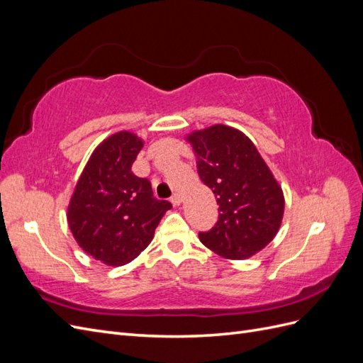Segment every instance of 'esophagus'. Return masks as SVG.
Listing matches in <instances>:
<instances>
[{"instance_id":"34e87169","label":"esophagus","mask_w":363,"mask_h":363,"mask_svg":"<svg viewBox=\"0 0 363 363\" xmlns=\"http://www.w3.org/2000/svg\"><path fill=\"white\" fill-rule=\"evenodd\" d=\"M182 201H183V199H182L180 194H174V195L171 196V203H172L174 206H180Z\"/></svg>"}]
</instances>
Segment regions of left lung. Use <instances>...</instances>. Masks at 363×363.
<instances>
[{"label": "left lung", "mask_w": 363, "mask_h": 363, "mask_svg": "<svg viewBox=\"0 0 363 363\" xmlns=\"http://www.w3.org/2000/svg\"><path fill=\"white\" fill-rule=\"evenodd\" d=\"M188 140L201 182L215 194L218 221L200 232L203 245L227 259H247L277 235L283 192L255 144L239 130L216 124Z\"/></svg>", "instance_id": "left-lung-1"}]
</instances>
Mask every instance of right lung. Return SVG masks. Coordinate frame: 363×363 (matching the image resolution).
Returning a JSON list of instances; mask_svg holds the SVG:
<instances>
[{"label":"right lung","mask_w":363,"mask_h":363,"mask_svg":"<svg viewBox=\"0 0 363 363\" xmlns=\"http://www.w3.org/2000/svg\"><path fill=\"white\" fill-rule=\"evenodd\" d=\"M144 147L128 131L106 139L94 151L68 207L69 228L79 245L106 265H125L151 242L172 204L152 196L151 183L131 172Z\"/></svg>","instance_id":"obj_1"}]
</instances>
